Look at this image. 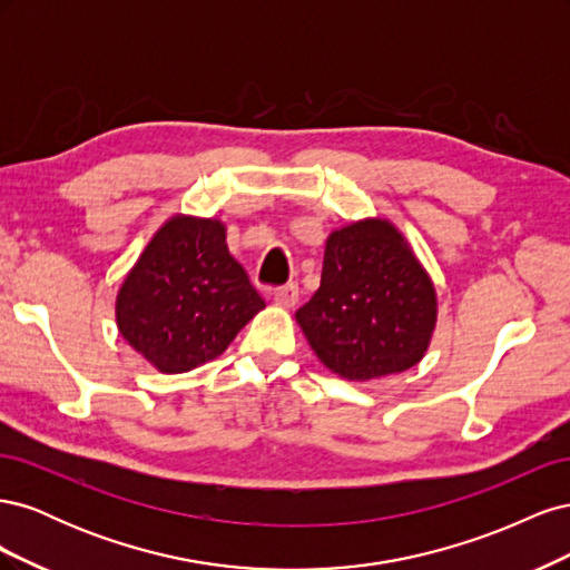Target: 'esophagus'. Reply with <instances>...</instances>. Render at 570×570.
I'll return each mask as SVG.
<instances>
[{
  "instance_id": "1",
  "label": "esophagus",
  "mask_w": 570,
  "mask_h": 570,
  "mask_svg": "<svg viewBox=\"0 0 570 570\" xmlns=\"http://www.w3.org/2000/svg\"><path fill=\"white\" fill-rule=\"evenodd\" d=\"M273 299L278 302L281 306H295L297 304V299H299V287H297V283H287V285H283V287H275L273 289Z\"/></svg>"
}]
</instances>
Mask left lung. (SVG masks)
<instances>
[{"mask_svg": "<svg viewBox=\"0 0 570 570\" xmlns=\"http://www.w3.org/2000/svg\"><path fill=\"white\" fill-rule=\"evenodd\" d=\"M435 287L387 220H361L325 243L321 287L297 323L312 350L347 381L416 366L435 331Z\"/></svg>", "mask_w": 570, "mask_h": 570, "instance_id": "1", "label": "left lung"}]
</instances>
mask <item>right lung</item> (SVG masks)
<instances>
[{"instance_id": "add662e5", "label": "right lung", "mask_w": 570, "mask_h": 570, "mask_svg": "<svg viewBox=\"0 0 570 570\" xmlns=\"http://www.w3.org/2000/svg\"><path fill=\"white\" fill-rule=\"evenodd\" d=\"M266 304L226 245V226L176 216L151 237L116 297L118 331L161 373L228 350Z\"/></svg>"}]
</instances>
